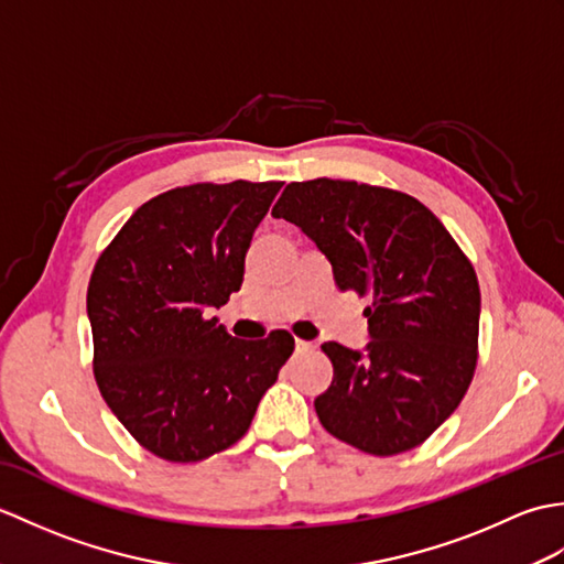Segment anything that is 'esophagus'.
Masks as SVG:
<instances>
[{
    "label": "esophagus",
    "mask_w": 564,
    "mask_h": 564,
    "mask_svg": "<svg viewBox=\"0 0 564 564\" xmlns=\"http://www.w3.org/2000/svg\"><path fill=\"white\" fill-rule=\"evenodd\" d=\"M295 351L303 354V351H313V344L303 341V339H295Z\"/></svg>",
    "instance_id": "obj_1"
}]
</instances>
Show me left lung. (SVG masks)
<instances>
[{"instance_id": "1", "label": "left lung", "mask_w": 564, "mask_h": 564, "mask_svg": "<svg viewBox=\"0 0 564 564\" xmlns=\"http://www.w3.org/2000/svg\"><path fill=\"white\" fill-rule=\"evenodd\" d=\"M313 239L339 291L368 295V344L325 341L332 386L322 426L373 455L426 441L460 404L477 364L480 285L473 263L424 203L400 191L313 178L271 210Z\"/></svg>"}]
</instances>
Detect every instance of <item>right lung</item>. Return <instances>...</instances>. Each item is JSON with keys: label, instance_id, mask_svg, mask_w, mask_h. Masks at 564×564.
Returning <instances> with one entry per match:
<instances>
[{"label": "right lung", "instance_id": "add662e5", "mask_svg": "<svg viewBox=\"0 0 564 564\" xmlns=\"http://www.w3.org/2000/svg\"><path fill=\"white\" fill-rule=\"evenodd\" d=\"M281 186L166 191L130 215L94 267L97 386L118 422L164 460L196 463L242 438L293 354L285 329L242 341L210 317L242 285L251 235Z\"/></svg>", "mask_w": 564, "mask_h": 564}]
</instances>
